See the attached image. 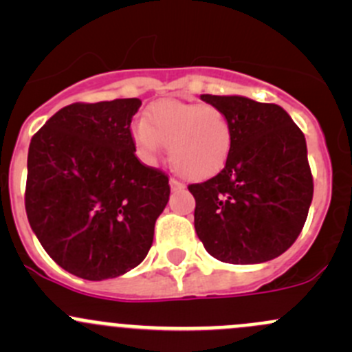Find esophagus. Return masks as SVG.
<instances>
[{"mask_svg": "<svg viewBox=\"0 0 352 352\" xmlns=\"http://www.w3.org/2000/svg\"><path fill=\"white\" fill-rule=\"evenodd\" d=\"M170 187H172V190H179L184 189V184L177 179H170Z\"/></svg>", "mask_w": 352, "mask_h": 352, "instance_id": "esophagus-1", "label": "esophagus"}]
</instances>
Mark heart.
I'll return each mask as SVG.
<instances>
[{"mask_svg":"<svg viewBox=\"0 0 352 352\" xmlns=\"http://www.w3.org/2000/svg\"><path fill=\"white\" fill-rule=\"evenodd\" d=\"M141 158L155 163L168 144L173 168L187 179H206L221 170L233 144L230 119L214 105L163 100L151 105L146 120L133 124Z\"/></svg>","mask_w":352,"mask_h":352,"instance_id":"obj_1","label":"heart"}]
</instances>
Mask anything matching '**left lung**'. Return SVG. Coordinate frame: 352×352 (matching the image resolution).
<instances>
[{
	"instance_id": "obj_1",
	"label": "left lung",
	"mask_w": 352,
	"mask_h": 352,
	"mask_svg": "<svg viewBox=\"0 0 352 352\" xmlns=\"http://www.w3.org/2000/svg\"><path fill=\"white\" fill-rule=\"evenodd\" d=\"M201 98L226 113L233 144L218 175L189 186L199 240L228 264L279 257L303 230L314 197L305 134L276 104L239 95Z\"/></svg>"
}]
</instances>
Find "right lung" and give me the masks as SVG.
<instances>
[{"mask_svg": "<svg viewBox=\"0 0 352 352\" xmlns=\"http://www.w3.org/2000/svg\"><path fill=\"white\" fill-rule=\"evenodd\" d=\"M140 107V98L66 105L30 141L28 223L52 261L81 279L140 265L168 202V177L134 155Z\"/></svg>", "mask_w": 352, "mask_h": 352, "instance_id": "1", "label": "right lung"}]
</instances>
